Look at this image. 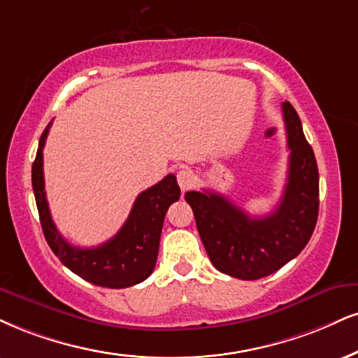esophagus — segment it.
Returning a JSON list of instances; mask_svg holds the SVG:
<instances>
[{
    "label": "esophagus",
    "instance_id": "obj_1",
    "mask_svg": "<svg viewBox=\"0 0 358 358\" xmlns=\"http://www.w3.org/2000/svg\"><path fill=\"white\" fill-rule=\"evenodd\" d=\"M178 184L180 187V191L186 192L189 189H192L194 184H196V176L191 169H180L178 172Z\"/></svg>",
    "mask_w": 358,
    "mask_h": 358
}]
</instances>
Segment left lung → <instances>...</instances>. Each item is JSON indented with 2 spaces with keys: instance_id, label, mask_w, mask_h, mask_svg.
I'll return each instance as SVG.
<instances>
[{
  "instance_id": "8db88e82",
  "label": "left lung",
  "mask_w": 358,
  "mask_h": 358,
  "mask_svg": "<svg viewBox=\"0 0 358 358\" xmlns=\"http://www.w3.org/2000/svg\"><path fill=\"white\" fill-rule=\"evenodd\" d=\"M289 176L273 213L250 217L217 192H186L197 231L213 266L242 280L271 275L297 257L310 241L319 215V169L302 131L301 117L289 101L282 103Z\"/></svg>"
}]
</instances>
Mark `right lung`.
I'll return each mask as SVG.
<instances>
[{
  "label": "right lung",
  "instance_id": "add662e5",
  "mask_svg": "<svg viewBox=\"0 0 358 358\" xmlns=\"http://www.w3.org/2000/svg\"><path fill=\"white\" fill-rule=\"evenodd\" d=\"M50 127L51 122L39 138L31 179L43 234L51 250L69 271L94 285L126 289L145 280L156 266L159 241L167 209L172 202L179 201L180 189L176 176L167 174L156 186L139 194L124 226L119 229L113 239L91 249L71 245L52 222L44 191L43 148Z\"/></svg>",
  "mask_w": 358,
  "mask_h": 358
}]
</instances>
